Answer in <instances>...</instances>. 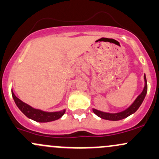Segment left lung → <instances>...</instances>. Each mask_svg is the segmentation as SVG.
Masks as SVG:
<instances>
[{"label":"left lung","mask_w":159,"mask_h":159,"mask_svg":"<svg viewBox=\"0 0 159 159\" xmlns=\"http://www.w3.org/2000/svg\"><path fill=\"white\" fill-rule=\"evenodd\" d=\"M144 80L145 87L143 90L142 93L137 97V98L135 99V101L133 102V104H132L128 109H127L126 110L121 111V112L111 114V113L102 112V111L93 109V112L95 113L97 116H99V118H102V119L109 120V121H118V120L124 119V118H127V117H128L131 114H133V113L135 112V111L139 109V107L140 106L141 104H142L143 101L145 97H146V93H147V82H146V75H144Z\"/></svg>","instance_id":"obj_1"}]
</instances>
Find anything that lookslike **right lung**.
Here are the masks:
<instances>
[{
    "instance_id": "1",
    "label": "right lung",
    "mask_w": 159,
    "mask_h": 159,
    "mask_svg": "<svg viewBox=\"0 0 159 159\" xmlns=\"http://www.w3.org/2000/svg\"><path fill=\"white\" fill-rule=\"evenodd\" d=\"M12 96L14 99L16 104L18 106L19 109H20L21 111L27 116L28 118H31V119L34 120V121L38 122H49L53 121L55 120L59 119L61 117L65 114L66 110H62L60 111H56V112H47V111H43L40 109H36L34 108L31 107L28 104L25 103L20 100V99L17 98L13 93V90H12Z\"/></svg>"
}]
</instances>
